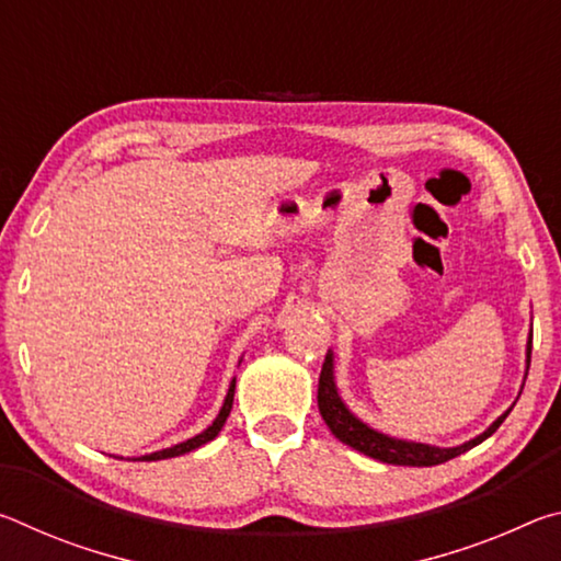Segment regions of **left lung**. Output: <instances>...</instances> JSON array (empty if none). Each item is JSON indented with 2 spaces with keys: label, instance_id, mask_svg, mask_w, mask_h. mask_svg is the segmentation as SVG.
<instances>
[{
  "label": "left lung",
  "instance_id": "obj_1",
  "mask_svg": "<svg viewBox=\"0 0 561 561\" xmlns=\"http://www.w3.org/2000/svg\"><path fill=\"white\" fill-rule=\"evenodd\" d=\"M529 358H531V334L527 341V371H529ZM317 401H319V413L329 425V431L334 433L341 443H346L348 448L364 453L374 460H381L388 465H411V468H431V465H440L445 460L458 458L460 453L474 448V445H480L482 440H488L512 411L510 408V411L502 413L485 433L478 435V438H472L462 445H455V448H438V445H428V443L398 440V438H391V435L374 431L371 425H366L364 421H358V417L348 411L346 403L341 401V396L336 391V381H334V354H331V351L324 358V366H321Z\"/></svg>",
  "mask_w": 561,
  "mask_h": 561
}]
</instances>
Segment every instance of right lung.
Masks as SVG:
<instances>
[{"instance_id": "add662e5", "label": "right lung", "mask_w": 561, "mask_h": 561, "mask_svg": "<svg viewBox=\"0 0 561 561\" xmlns=\"http://www.w3.org/2000/svg\"><path fill=\"white\" fill-rule=\"evenodd\" d=\"M232 401H234V378H232L230 388H227V396H225V403L220 408V413H217L213 425H207V428L201 435H195V438H187L185 443H178V445H173V448H165V450H158V453H150V455H140V458H133V460H148L150 462V460L178 458V455H185L190 450L201 448V445H205V443H210L213 438H217V433L222 431L227 415H230V411H232Z\"/></svg>"}]
</instances>
